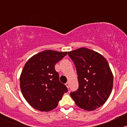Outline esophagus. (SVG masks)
Listing matches in <instances>:
<instances>
[{"label": "esophagus", "mask_w": 127, "mask_h": 127, "mask_svg": "<svg viewBox=\"0 0 127 127\" xmlns=\"http://www.w3.org/2000/svg\"><path fill=\"white\" fill-rule=\"evenodd\" d=\"M65 85L66 86H67V87L68 88H69V82L68 81V82H67V83H66V84H65Z\"/></svg>", "instance_id": "esophagus-1"}]
</instances>
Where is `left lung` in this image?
Here are the masks:
<instances>
[{"mask_svg":"<svg viewBox=\"0 0 127 127\" xmlns=\"http://www.w3.org/2000/svg\"><path fill=\"white\" fill-rule=\"evenodd\" d=\"M74 63L79 88L70 94L76 105L94 111L105 104L111 94L113 74L105 58L86 48L68 52Z\"/></svg>","mask_w":127,"mask_h":127,"instance_id":"obj_1","label":"left lung"}]
</instances>
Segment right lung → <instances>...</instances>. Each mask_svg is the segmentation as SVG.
Segmentation results:
<instances>
[{
  "instance_id": "obj_1",
  "label": "right lung",
  "mask_w": 127,
  "mask_h": 127,
  "mask_svg": "<svg viewBox=\"0 0 127 127\" xmlns=\"http://www.w3.org/2000/svg\"><path fill=\"white\" fill-rule=\"evenodd\" d=\"M67 53L45 50L32 56L25 64L20 77V89L25 99L35 109L46 112L54 109L67 92L55 69L56 64Z\"/></svg>"
}]
</instances>
